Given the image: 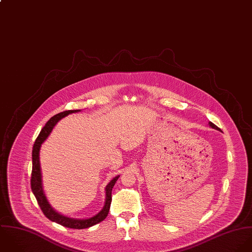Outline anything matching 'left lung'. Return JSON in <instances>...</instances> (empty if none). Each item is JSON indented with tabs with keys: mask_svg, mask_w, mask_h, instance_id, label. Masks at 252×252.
Returning <instances> with one entry per match:
<instances>
[{
	"mask_svg": "<svg viewBox=\"0 0 252 252\" xmlns=\"http://www.w3.org/2000/svg\"><path fill=\"white\" fill-rule=\"evenodd\" d=\"M208 124H209V126H211V127H212V128H214V129H217V130H220V128H219V127H218V126H215V125H214V124H213V123H211V122H209V123H208Z\"/></svg>",
	"mask_w": 252,
	"mask_h": 252,
	"instance_id": "1",
	"label": "left lung"
}]
</instances>
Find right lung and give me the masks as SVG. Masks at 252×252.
I'll return each mask as SVG.
<instances>
[{"label":"right lung","mask_w":252,"mask_h":252,"mask_svg":"<svg viewBox=\"0 0 252 252\" xmlns=\"http://www.w3.org/2000/svg\"><path fill=\"white\" fill-rule=\"evenodd\" d=\"M81 110H68L64 111L61 113L56 114L55 116L51 117L49 120V122L46 124V126L43 127L41 130L39 136L37 137L35 144L33 146V151H32V175H31V189L36 197L37 201L43 211V213L46 215L47 218H49L52 222H55L57 224H60L64 227L67 228H72V229H85V228H90L95 224H98L101 221H103L110 209L111 201H112V189L120 177V175L116 176L113 178L109 184L106 186V200H105V204L103 208L101 209L100 212L95 214L94 216L87 219H75V218H70L67 216H64L57 211H55L49 201L47 200V197L45 195L44 189H43V184H42V173H41V165H40V149L43 144V142L48 138L50 133L54 127V126L60 121L62 118L68 116L69 114L72 113H77L80 112Z\"/></svg>","instance_id":"obj_1"}]
</instances>
